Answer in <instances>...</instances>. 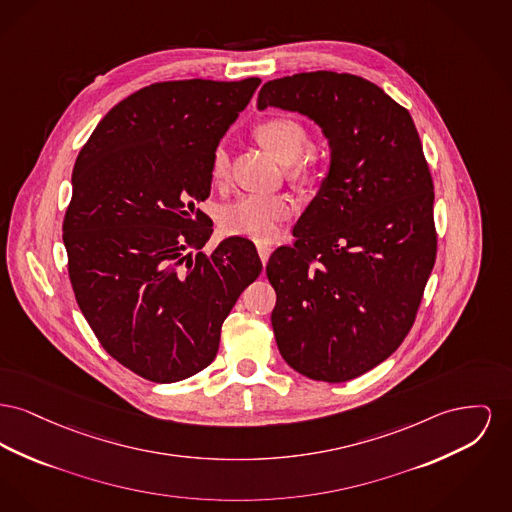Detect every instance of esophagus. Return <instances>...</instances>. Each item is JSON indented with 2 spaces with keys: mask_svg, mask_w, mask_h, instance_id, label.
<instances>
[{
  "mask_svg": "<svg viewBox=\"0 0 512 512\" xmlns=\"http://www.w3.org/2000/svg\"><path fill=\"white\" fill-rule=\"evenodd\" d=\"M257 251H259V257H261L263 265H267V261H269V257H271L272 253L271 243H267V241H257Z\"/></svg>",
  "mask_w": 512,
  "mask_h": 512,
  "instance_id": "1",
  "label": "esophagus"
}]
</instances>
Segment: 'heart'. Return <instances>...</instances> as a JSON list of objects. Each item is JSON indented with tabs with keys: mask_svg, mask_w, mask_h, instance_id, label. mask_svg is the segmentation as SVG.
Instances as JSON below:
<instances>
[{
	"mask_svg": "<svg viewBox=\"0 0 512 512\" xmlns=\"http://www.w3.org/2000/svg\"><path fill=\"white\" fill-rule=\"evenodd\" d=\"M255 137L263 147L280 160L294 162L311 145V135L301 121L294 118H272L255 127ZM311 158L302 156L298 170H309ZM212 178L226 180L230 174V158L224 147L212 154ZM296 212V203L288 195H240L220 211V228L228 236H245L253 240H274L284 222Z\"/></svg>",
	"mask_w": 512,
	"mask_h": 512,
	"instance_id": "b5f03b06",
	"label": "heart"
}]
</instances>
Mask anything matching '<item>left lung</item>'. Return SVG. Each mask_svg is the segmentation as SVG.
Segmentation results:
<instances>
[{
    "instance_id": "left-lung-1",
    "label": "left lung",
    "mask_w": 512,
    "mask_h": 512,
    "mask_svg": "<svg viewBox=\"0 0 512 512\" xmlns=\"http://www.w3.org/2000/svg\"><path fill=\"white\" fill-rule=\"evenodd\" d=\"M298 112L331 168L267 276L272 331L301 375L344 383L387 360L416 321L437 255L433 180L406 108L358 75L311 71L263 85L257 108Z\"/></svg>"
}]
</instances>
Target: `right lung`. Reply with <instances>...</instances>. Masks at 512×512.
<instances>
[{
  "mask_svg": "<svg viewBox=\"0 0 512 512\" xmlns=\"http://www.w3.org/2000/svg\"><path fill=\"white\" fill-rule=\"evenodd\" d=\"M259 85L154 83L116 104L77 156L63 218L69 280L102 348L143 379L203 371L263 271L245 238L191 255L212 234L195 211L211 193L212 154Z\"/></svg>",
  "mask_w": 512,
  "mask_h": 512,
  "instance_id": "obj_1",
  "label": "right lung"
}]
</instances>
